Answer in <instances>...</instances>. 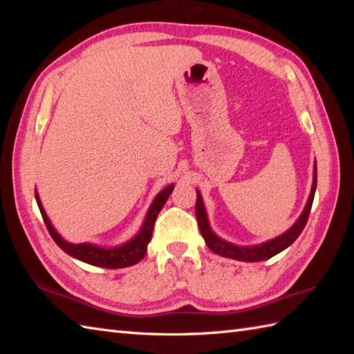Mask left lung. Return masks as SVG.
<instances>
[{"instance_id": "1", "label": "left lung", "mask_w": 354, "mask_h": 354, "mask_svg": "<svg viewBox=\"0 0 354 354\" xmlns=\"http://www.w3.org/2000/svg\"><path fill=\"white\" fill-rule=\"evenodd\" d=\"M315 190H317V162H315V167H313L312 190H310L309 199H307V204L303 209L301 216H299L298 221L293 223L288 231L283 232L281 236H278L272 240H269V242H265V243L257 245V246H237V245H232L230 242H225V240L221 237H217L213 232V230L209 228L204 202H202L201 193L196 190V193H198L196 219H198L201 234H202V237H204L205 243L209 250H212L217 255H222V257L234 259V260H240V261L268 260L270 257H274V255H277L278 252L286 250L288 246H290L298 239V236L301 234V231L304 230L306 223H307V219H309L310 208H312L313 198H315Z\"/></svg>"}]
</instances>
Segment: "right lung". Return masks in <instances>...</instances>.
Masks as SVG:
<instances>
[{
    "instance_id": "1",
    "label": "right lung",
    "mask_w": 354,
    "mask_h": 354,
    "mask_svg": "<svg viewBox=\"0 0 354 354\" xmlns=\"http://www.w3.org/2000/svg\"><path fill=\"white\" fill-rule=\"evenodd\" d=\"M173 184L169 187H165L162 192L158 193V196L153 199L152 205H150L149 212L146 214L145 223H142L141 230L138 231V234L133 239H131L129 242H126L120 246L114 248H103V246H97L94 243H70L59 234V232L53 227L47 213L41 204V199L37 196V193L35 192L37 207H39V212L42 214V219L45 222V227H47L50 236L53 240L57 243V246L64 250L66 254L71 255V257L82 260L88 263V265L93 266H100V268H108V269H120V268H127L132 265H137L138 261L142 260L146 252H147V245L152 239V232H153V225L158 214H160L161 208L164 207L165 201L169 199L170 193L173 192Z\"/></svg>"
}]
</instances>
